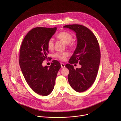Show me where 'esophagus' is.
<instances>
[{
    "label": "esophagus",
    "mask_w": 121,
    "mask_h": 121,
    "mask_svg": "<svg viewBox=\"0 0 121 121\" xmlns=\"http://www.w3.org/2000/svg\"><path fill=\"white\" fill-rule=\"evenodd\" d=\"M60 65H61V67L62 68H65V64H64V63H61L60 64Z\"/></svg>",
    "instance_id": "obj_1"
}]
</instances>
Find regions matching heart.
<instances>
[{"mask_svg":"<svg viewBox=\"0 0 121 121\" xmlns=\"http://www.w3.org/2000/svg\"><path fill=\"white\" fill-rule=\"evenodd\" d=\"M58 39L64 42L66 44L67 46L69 47H73L74 45V43L72 41L73 39V35L67 31H61L58 33L57 35ZM47 47L49 50H52L54 47V39L52 38H50L47 42ZM69 56L68 52H56L54 54V57L60 60L65 61L67 60Z\"/></svg>","mask_w":121,"mask_h":121,"instance_id":"obj_1","label":"heart"}]
</instances>
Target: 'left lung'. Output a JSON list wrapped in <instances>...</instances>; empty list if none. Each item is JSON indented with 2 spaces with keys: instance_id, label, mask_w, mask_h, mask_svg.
Masks as SVG:
<instances>
[{
  "instance_id": "obj_1",
  "label": "left lung",
  "mask_w": 121,
  "mask_h": 121,
  "mask_svg": "<svg viewBox=\"0 0 121 121\" xmlns=\"http://www.w3.org/2000/svg\"><path fill=\"white\" fill-rule=\"evenodd\" d=\"M74 31L77 45L73 54L66 67L69 71L68 81L71 86L78 92L86 90L95 80L99 67L101 52L97 39L92 32L81 25L64 26ZM79 63L82 67L74 69L73 64Z\"/></svg>"
}]
</instances>
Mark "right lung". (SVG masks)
<instances>
[{"label": "right lung", "instance_id": "obj_1", "mask_svg": "<svg viewBox=\"0 0 121 121\" xmlns=\"http://www.w3.org/2000/svg\"><path fill=\"white\" fill-rule=\"evenodd\" d=\"M56 29L42 27L32 29L25 37L20 48L19 63L24 77L31 89L42 96L52 92L61 67L56 60H52L49 67L42 66L49 53L47 42Z\"/></svg>", "mask_w": 121, "mask_h": 121}]
</instances>
